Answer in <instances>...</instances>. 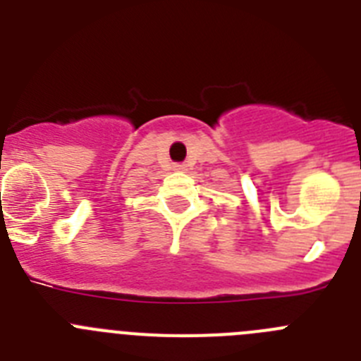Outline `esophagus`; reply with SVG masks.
I'll use <instances>...</instances> for the list:
<instances>
[{"instance_id": "esophagus-1", "label": "esophagus", "mask_w": 361, "mask_h": 361, "mask_svg": "<svg viewBox=\"0 0 361 361\" xmlns=\"http://www.w3.org/2000/svg\"><path fill=\"white\" fill-rule=\"evenodd\" d=\"M175 170H177V171H186V166H184V164H175Z\"/></svg>"}]
</instances>
